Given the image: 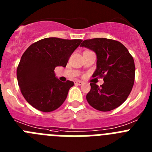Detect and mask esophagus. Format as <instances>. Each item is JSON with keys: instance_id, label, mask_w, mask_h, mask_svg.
<instances>
[{"instance_id": "esophagus-1", "label": "esophagus", "mask_w": 152, "mask_h": 152, "mask_svg": "<svg viewBox=\"0 0 152 152\" xmlns=\"http://www.w3.org/2000/svg\"><path fill=\"white\" fill-rule=\"evenodd\" d=\"M75 84H77V85H81L83 84L82 81H80V80H76L75 82Z\"/></svg>"}]
</instances>
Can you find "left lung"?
I'll return each instance as SVG.
<instances>
[{"mask_svg":"<svg viewBox=\"0 0 152 152\" xmlns=\"http://www.w3.org/2000/svg\"><path fill=\"white\" fill-rule=\"evenodd\" d=\"M94 51L96 69L93 77L103 78L100 87L91 83L86 98L97 110L107 112L125 102L135 81V63L128 49L119 42L106 38L86 39L80 45Z\"/></svg>","mask_w":152,"mask_h":152,"instance_id":"1","label":"left lung"}]
</instances>
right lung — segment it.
Returning <instances> with one entry per match:
<instances>
[{
	"label": "right lung",
	"mask_w": 152,
	"mask_h": 152,
	"mask_svg": "<svg viewBox=\"0 0 152 152\" xmlns=\"http://www.w3.org/2000/svg\"><path fill=\"white\" fill-rule=\"evenodd\" d=\"M81 39H42L28 47L17 70L19 87L25 100L42 112L49 113L62 105L73 81L61 82L54 70L66 66Z\"/></svg>",
	"instance_id": "add662e5"
}]
</instances>
